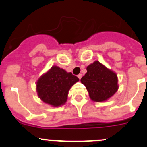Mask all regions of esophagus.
I'll use <instances>...</instances> for the list:
<instances>
[{"instance_id": "1", "label": "esophagus", "mask_w": 147, "mask_h": 147, "mask_svg": "<svg viewBox=\"0 0 147 147\" xmlns=\"http://www.w3.org/2000/svg\"><path fill=\"white\" fill-rule=\"evenodd\" d=\"M78 78H79V79H80H80H81V78H82V74H79V75H78Z\"/></svg>"}]
</instances>
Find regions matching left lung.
<instances>
[{
    "mask_svg": "<svg viewBox=\"0 0 147 147\" xmlns=\"http://www.w3.org/2000/svg\"><path fill=\"white\" fill-rule=\"evenodd\" d=\"M89 96L95 102H104L117 91V75L96 61L87 67V73L81 79Z\"/></svg>",
    "mask_w": 147,
    "mask_h": 147,
    "instance_id": "1",
    "label": "left lung"
}]
</instances>
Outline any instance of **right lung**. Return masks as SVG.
Listing matches in <instances>:
<instances>
[{
  "label": "right lung",
  "instance_id": "1",
  "mask_svg": "<svg viewBox=\"0 0 147 147\" xmlns=\"http://www.w3.org/2000/svg\"><path fill=\"white\" fill-rule=\"evenodd\" d=\"M79 80L71 73L54 66L38 80L37 93L45 103L58 107L65 103L70 88Z\"/></svg>",
  "mask_w": 147,
  "mask_h": 147
}]
</instances>
